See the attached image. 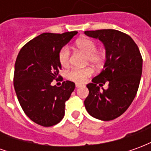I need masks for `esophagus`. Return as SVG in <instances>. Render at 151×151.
I'll return each mask as SVG.
<instances>
[{
	"label": "esophagus",
	"instance_id": "34e87169",
	"mask_svg": "<svg viewBox=\"0 0 151 151\" xmlns=\"http://www.w3.org/2000/svg\"><path fill=\"white\" fill-rule=\"evenodd\" d=\"M81 86H82L81 84H78V83H77V84H76V87H77V88H79V87H81Z\"/></svg>",
	"mask_w": 151,
	"mask_h": 151
}]
</instances>
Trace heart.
I'll list each match as a JSON object with an SVG mask.
<instances>
[{"mask_svg": "<svg viewBox=\"0 0 151 151\" xmlns=\"http://www.w3.org/2000/svg\"><path fill=\"white\" fill-rule=\"evenodd\" d=\"M76 46L79 49L87 55V60L95 65H100L104 61V55L100 52H96L97 44L91 39L83 38L77 40ZM69 56L70 52L68 46H64L60 50L58 54V60L60 64L64 67H65L69 64ZM93 73V70L91 67H86L83 69H73L68 73L69 79L78 83H82L86 81V78L91 76Z\"/></svg>", "mask_w": 151, "mask_h": 151, "instance_id": "obj_1", "label": "heart"}]
</instances>
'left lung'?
Returning <instances> with one entry per match:
<instances>
[{"instance_id":"left-lung-1","label":"left lung","mask_w":151,"mask_h":151,"mask_svg":"<svg viewBox=\"0 0 151 151\" xmlns=\"http://www.w3.org/2000/svg\"><path fill=\"white\" fill-rule=\"evenodd\" d=\"M85 35L100 40L106 51L104 69L86 85L85 108L96 119L114 120L126 111L137 95L142 73L139 48L129 35L113 29L86 31ZM106 82L109 88L99 90L98 86Z\"/></svg>"}]
</instances>
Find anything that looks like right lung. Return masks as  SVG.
Segmentation results:
<instances>
[{
	"label": "right lung",
	"mask_w": 151,
	"mask_h": 151,
	"mask_svg": "<svg viewBox=\"0 0 151 151\" xmlns=\"http://www.w3.org/2000/svg\"><path fill=\"white\" fill-rule=\"evenodd\" d=\"M77 34L78 31L43 33L26 43L17 56L14 75L15 92L25 114L40 125H55L65 116V101L75 84L65 81L58 87L51 82L60 78V50Z\"/></svg>",
	"instance_id": "right-lung-1"
}]
</instances>
